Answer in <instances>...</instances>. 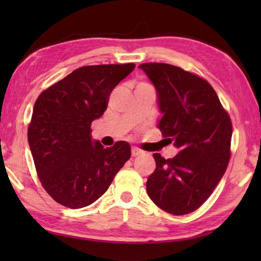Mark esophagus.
I'll return each mask as SVG.
<instances>
[{
	"label": "esophagus",
	"mask_w": 261,
	"mask_h": 261,
	"mask_svg": "<svg viewBox=\"0 0 261 261\" xmlns=\"http://www.w3.org/2000/svg\"><path fill=\"white\" fill-rule=\"evenodd\" d=\"M141 153H143V151H140V149L137 148V147H132V149H131L132 156H138V155H140Z\"/></svg>",
	"instance_id": "esophagus-1"
}]
</instances>
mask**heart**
<instances>
[{
	"label": "heart",
	"instance_id": "1",
	"mask_svg": "<svg viewBox=\"0 0 261 261\" xmlns=\"http://www.w3.org/2000/svg\"><path fill=\"white\" fill-rule=\"evenodd\" d=\"M137 86H148V85H146V84H144V83H140V84H138V85Z\"/></svg>",
	"mask_w": 261,
	"mask_h": 261
}]
</instances>
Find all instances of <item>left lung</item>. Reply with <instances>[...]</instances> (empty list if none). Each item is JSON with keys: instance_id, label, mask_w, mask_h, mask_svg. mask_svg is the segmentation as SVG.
Instances as JSON below:
<instances>
[{"instance_id": "1", "label": "left lung", "mask_w": 261, "mask_h": 261, "mask_svg": "<svg viewBox=\"0 0 261 261\" xmlns=\"http://www.w3.org/2000/svg\"><path fill=\"white\" fill-rule=\"evenodd\" d=\"M139 69L155 87L162 114L158 127L178 153H154L155 170L146 183L148 197L161 210L184 215L204 204L222 178L230 159L232 125L205 79L166 63Z\"/></svg>"}]
</instances>
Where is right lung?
Wrapping results in <instances>:
<instances>
[{"mask_svg":"<svg viewBox=\"0 0 261 261\" xmlns=\"http://www.w3.org/2000/svg\"><path fill=\"white\" fill-rule=\"evenodd\" d=\"M134 69V63L79 68L35 101L29 145L43 189L59 204L73 210L93 204L130 159L129 143L105 148L92 139L91 124Z\"/></svg>","mask_w":261,"mask_h":261,"instance_id":"1","label":"right lung"}]
</instances>
